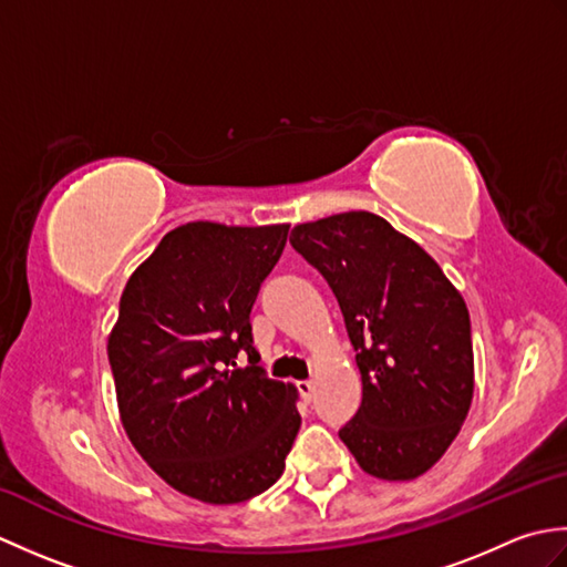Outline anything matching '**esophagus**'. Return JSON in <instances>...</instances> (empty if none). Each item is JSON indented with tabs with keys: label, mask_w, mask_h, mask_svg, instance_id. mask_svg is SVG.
I'll return each instance as SVG.
<instances>
[{
	"label": "esophagus",
	"mask_w": 567,
	"mask_h": 567,
	"mask_svg": "<svg viewBox=\"0 0 567 567\" xmlns=\"http://www.w3.org/2000/svg\"><path fill=\"white\" fill-rule=\"evenodd\" d=\"M297 390H299V394H302L305 400L309 402L311 396H315V382H311V380H299V382H297Z\"/></svg>",
	"instance_id": "34e87169"
}]
</instances>
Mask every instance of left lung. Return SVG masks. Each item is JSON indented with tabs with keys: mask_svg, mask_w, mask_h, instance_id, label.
Segmentation results:
<instances>
[{
	"mask_svg": "<svg viewBox=\"0 0 567 567\" xmlns=\"http://www.w3.org/2000/svg\"><path fill=\"white\" fill-rule=\"evenodd\" d=\"M290 244L329 282L363 380L339 431L363 473L404 483L436 465L473 404L475 360L463 295L382 216L297 224Z\"/></svg>",
	"mask_w": 567,
	"mask_h": 567,
	"instance_id": "left-lung-1",
	"label": "left lung"
}]
</instances>
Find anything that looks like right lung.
<instances>
[{"mask_svg":"<svg viewBox=\"0 0 567 567\" xmlns=\"http://www.w3.org/2000/svg\"><path fill=\"white\" fill-rule=\"evenodd\" d=\"M290 224L189 221L124 287L106 353L128 441L179 495L238 504L277 483L299 431L297 388L265 378L250 309ZM246 352L249 365L235 358Z\"/></svg>","mask_w":567,"mask_h":567,"instance_id":"obj_1","label":"right lung"}]
</instances>
